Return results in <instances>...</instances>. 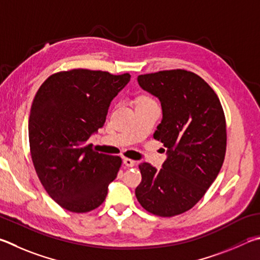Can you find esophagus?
<instances>
[{
    "label": "esophagus",
    "mask_w": 260,
    "mask_h": 260,
    "mask_svg": "<svg viewBox=\"0 0 260 260\" xmlns=\"http://www.w3.org/2000/svg\"><path fill=\"white\" fill-rule=\"evenodd\" d=\"M124 164L126 165L127 167H134L135 166L134 160H132L129 158H124Z\"/></svg>",
    "instance_id": "esophagus-1"
}]
</instances>
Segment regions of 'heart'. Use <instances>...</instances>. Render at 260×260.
Listing matches in <instances>:
<instances>
[{"instance_id":"b5f03b06","label":"heart","mask_w":260,"mask_h":260,"mask_svg":"<svg viewBox=\"0 0 260 260\" xmlns=\"http://www.w3.org/2000/svg\"><path fill=\"white\" fill-rule=\"evenodd\" d=\"M148 102H154V100L149 95H141L138 99V103H148Z\"/></svg>"}]
</instances>
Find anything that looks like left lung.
<instances>
[{
	"label": "left lung",
	"instance_id": "left-lung-1",
	"mask_svg": "<svg viewBox=\"0 0 260 260\" xmlns=\"http://www.w3.org/2000/svg\"><path fill=\"white\" fill-rule=\"evenodd\" d=\"M138 81L161 102L162 120L153 138L168 149V158L161 169L139 165L142 181L135 196L146 211L173 217L199 202L223 166L224 110L214 89L188 70L140 75Z\"/></svg>",
	"mask_w": 260,
	"mask_h": 260
}]
</instances>
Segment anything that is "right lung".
Masks as SVG:
<instances>
[{
  "label": "right lung",
  "mask_w": 260,
  "mask_h": 260,
  "mask_svg": "<svg viewBox=\"0 0 260 260\" xmlns=\"http://www.w3.org/2000/svg\"><path fill=\"white\" fill-rule=\"evenodd\" d=\"M128 73L76 68L51 75L35 94L28 121L32 164L42 185L60 207L87 212L105 201L122 160L86 145L106 121L110 102Z\"/></svg>",
  "instance_id": "add662e5"
}]
</instances>
